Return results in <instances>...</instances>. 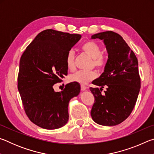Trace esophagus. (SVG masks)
Listing matches in <instances>:
<instances>
[{"label": "esophagus", "mask_w": 154, "mask_h": 154, "mask_svg": "<svg viewBox=\"0 0 154 154\" xmlns=\"http://www.w3.org/2000/svg\"><path fill=\"white\" fill-rule=\"evenodd\" d=\"M81 89H82V91H85L87 89V87L85 86V85H82V86H81Z\"/></svg>", "instance_id": "34e87169"}]
</instances>
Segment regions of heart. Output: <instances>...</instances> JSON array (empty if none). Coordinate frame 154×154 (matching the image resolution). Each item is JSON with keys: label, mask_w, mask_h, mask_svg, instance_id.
<instances>
[{"label": "heart", "mask_w": 154, "mask_h": 154, "mask_svg": "<svg viewBox=\"0 0 154 154\" xmlns=\"http://www.w3.org/2000/svg\"><path fill=\"white\" fill-rule=\"evenodd\" d=\"M82 50L93 59V64L99 70H102L106 65V58L102 55L100 47L97 43L93 41H88L83 43L82 46ZM66 65L68 69L72 71L75 69V54L72 50L68 51L66 54ZM96 73L95 71H77L71 75L69 80L71 82H77L82 85L87 84L90 81L95 79Z\"/></svg>", "instance_id": "obj_1"}]
</instances>
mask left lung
<instances>
[{"mask_svg":"<svg viewBox=\"0 0 154 154\" xmlns=\"http://www.w3.org/2000/svg\"><path fill=\"white\" fill-rule=\"evenodd\" d=\"M91 38L103 40L108 53L104 72L92 82L100 88H90L95 100L91 116L98 124L116 126L128 118L136 104L140 88L138 60L118 33L106 31ZM104 87L107 90L103 95Z\"/></svg>","mask_w":154,"mask_h":154,"instance_id":"left-lung-1","label":"left lung"}]
</instances>
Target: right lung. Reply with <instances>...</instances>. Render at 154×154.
Wrapping results in <instances>:
<instances>
[{
    "instance_id": "add662e5",
    "label": "right lung",
    "mask_w": 154,
    "mask_h": 154,
    "mask_svg": "<svg viewBox=\"0 0 154 154\" xmlns=\"http://www.w3.org/2000/svg\"><path fill=\"white\" fill-rule=\"evenodd\" d=\"M81 38L77 34L43 30L21 56L18 91L26 114L42 128H60L69 120V101L79 95L80 85L68 83L61 92H55L54 85L67 75L66 54Z\"/></svg>"
}]
</instances>
